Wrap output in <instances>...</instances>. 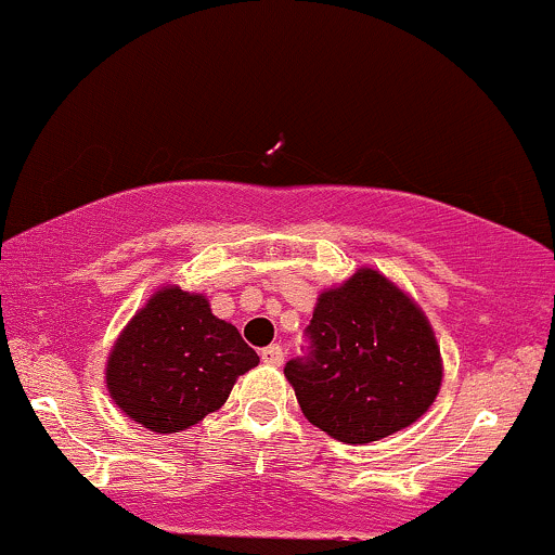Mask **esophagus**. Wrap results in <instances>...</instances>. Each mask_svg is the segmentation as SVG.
Segmentation results:
<instances>
[{"label": "esophagus", "mask_w": 555, "mask_h": 555, "mask_svg": "<svg viewBox=\"0 0 555 555\" xmlns=\"http://www.w3.org/2000/svg\"><path fill=\"white\" fill-rule=\"evenodd\" d=\"M260 358H263V363H268V366H282L284 350L279 345H268L260 350Z\"/></svg>", "instance_id": "1"}]
</instances>
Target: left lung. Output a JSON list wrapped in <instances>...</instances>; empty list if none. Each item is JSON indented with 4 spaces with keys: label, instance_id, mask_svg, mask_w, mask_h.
Returning a JSON list of instances; mask_svg holds the SVG:
<instances>
[{
    "label": "left lung",
    "instance_id": "1",
    "mask_svg": "<svg viewBox=\"0 0 555 555\" xmlns=\"http://www.w3.org/2000/svg\"><path fill=\"white\" fill-rule=\"evenodd\" d=\"M308 352L284 366L313 426L347 446L395 435L429 411L442 358L424 310L374 268L321 292Z\"/></svg>",
    "mask_w": 555,
    "mask_h": 555
}]
</instances>
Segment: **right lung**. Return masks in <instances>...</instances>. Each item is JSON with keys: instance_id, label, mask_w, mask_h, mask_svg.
<instances>
[{"instance_id": "right-lung-1", "label": "right lung", "mask_w": 555, "mask_h": 555, "mask_svg": "<svg viewBox=\"0 0 555 555\" xmlns=\"http://www.w3.org/2000/svg\"><path fill=\"white\" fill-rule=\"evenodd\" d=\"M258 363L236 326L212 315L208 297L163 287L115 339L105 385L126 416L170 435L218 411Z\"/></svg>"}]
</instances>
